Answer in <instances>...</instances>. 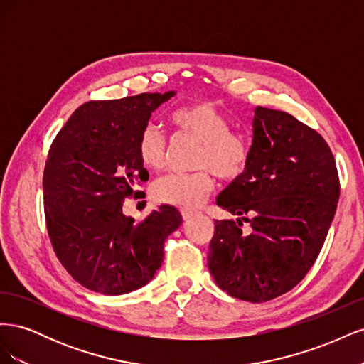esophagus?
Listing matches in <instances>:
<instances>
[{"label":"esophagus","mask_w":364,"mask_h":364,"mask_svg":"<svg viewBox=\"0 0 364 364\" xmlns=\"http://www.w3.org/2000/svg\"><path fill=\"white\" fill-rule=\"evenodd\" d=\"M182 218L183 220H190V218H193L194 215H196V213H193V211H190V209H182Z\"/></svg>","instance_id":"esophagus-1"}]
</instances>
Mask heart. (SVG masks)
<instances>
[{"mask_svg": "<svg viewBox=\"0 0 364 364\" xmlns=\"http://www.w3.org/2000/svg\"><path fill=\"white\" fill-rule=\"evenodd\" d=\"M171 124L181 134L202 142L193 174H170L158 179L151 186V196L158 203L194 209L213 191L211 171L222 181H234L246 170L249 146L234 134L229 118L217 106L196 100L174 109ZM138 156L146 168L159 171L165 165L167 142L155 126H146L138 138Z\"/></svg>", "mask_w": 364, "mask_h": 364, "instance_id": "heart-1", "label": "heart"}]
</instances>
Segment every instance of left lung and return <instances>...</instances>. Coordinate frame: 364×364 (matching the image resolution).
Here are the masks:
<instances>
[{
  "label": "left lung",
  "mask_w": 364,
  "mask_h": 364,
  "mask_svg": "<svg viewBox=\"0 0 364 364\" xmlns=\"http://www.w3.org/2000/svg\"><path fill=\"white\" fill-rule=\"evenodd\" d=\"M246 170L218 194L208 267L229 296L267 302L299 284L321 252L340 182L331 149L293 115L255 107ZM251 229L240 228L242 220Z\"/></svg>",
  "instance_id": "8db88e82"
}]
</instances>
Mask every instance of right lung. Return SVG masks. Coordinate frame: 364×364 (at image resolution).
Returning a JSON list of instances; mask_svg holds the SVG:
<instances>
[{"mask_svg":"<svg viewBox=\"0 0 364 364\" xmlns=\"http://www.w3.org/2000/svg\"><path fill=\"white\" fill-rule=\"evenodd\" d=\"M173 95L87 102L48 151L42 185L51 245L71 277L95 293L126 294L150 282L162 264L165 240L182 225L170 205L153 209L141 223L123 214L136 182L149 179L138 138L151 112Z\"/></svg>","mask_w":364,"mask_h":364,"instance_id":"1","label":"right lung"}]
</instances>
